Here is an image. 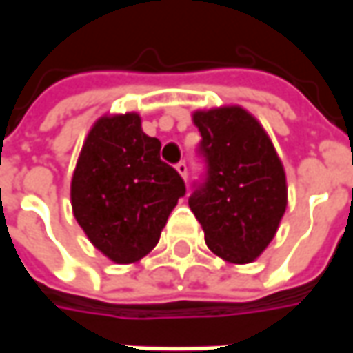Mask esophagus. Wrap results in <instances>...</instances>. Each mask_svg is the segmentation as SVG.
Instances as JSON below:
<instances>
[{"label": "esophagus", "mask_w": 353, "mask_h": 353, "mask_svg": "<svg viewBox=\"0 0 353 353\" xmlns=\"http://www.w3.org/2000/svg\"><path fill=\"white\" fill-rule=\"evenodd\" d=\"M176 170L179 172V176L183 177V179H187V174H189V168H187V164H185L183 161L177 162L176 164Z\"/></svg>", "instance_id": "34e87169"}]
</instances>
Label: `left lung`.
<instances>
[{"instance_id":"1","label":"left lung","mask_w":353,"mask_h":353,"mask_svg":"<svg viewBox=\"0 0 353 353\" xmlns=\"http://www.w3.org/2000/svg\"><path fill=\"white\" fill-rule=\"evenodd\" d=\"M192 121L202 136L206 174L194 183L189 208L215 255L234 265L252 263L270 244L288 206L281 161L245 109L196 111Z\"/></svg>"}]
</instances>
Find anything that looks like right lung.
I'll return each instance as SVG.
<instances>
[{
	"label": "right lung",
	"mask_w": 353,
	"mask_h": 353,
	"mask_svg": "<svg viewBox=\"0 0 353 353\" xmlns=\"http://www.w3.org/2000/svg\"><path fill=\"white\" fill-rule=\"evenodd\" d=\"M185 194L176 168L161 161V141L136 113L101 117L88 132L72 179V208L88 240L119 265L153 250Z\"/></svg>",
	"instance_id": "add662e5"
}]
</instances>
